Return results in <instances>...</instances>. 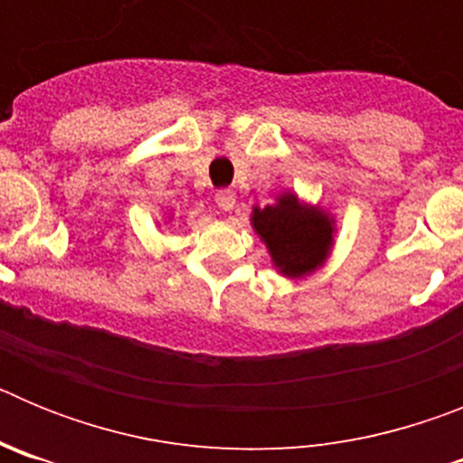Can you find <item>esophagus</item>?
<instances>
[{
  "label": "esophagus",
  "mask_w": 463,
  "mask_h": 463,
  "mask_svg": "<svg viewBox=\"0 0 463 463\" xmlns=\"http://www.w3.org/2000/svg\"><path fill=\"white\" fill-rule=\"evenodd\" d=\"M215 202L222 211H232L236 206V192L234 190H220L215 192Z\"/></svg>",
  "instance_id": "34e87169"
}]
</instances>
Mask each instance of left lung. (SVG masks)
I'll use <instances>...</instances> for the list:
<instances>
[{"mask_svg":"<svg viewBox=\"0 0 463 463\" xmlns=\"http://www.w3.org/2000/svg\"><path fill=\"white\" fill-rule=\"evenodd\" d=\"M336 220L320 206H310L294 192L278 194L276 203L252 208L250 224L257 232L273 267L285 278H304L326 261L334 248Z\"/></svg>","mask_w":463,"mask_h":463,"instance_id":"1","label":"left lung"}]
</instances>
